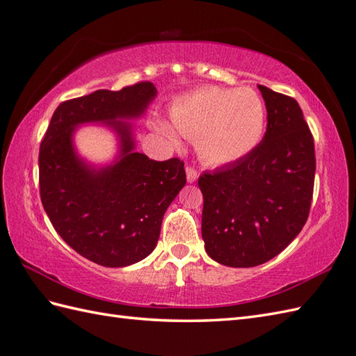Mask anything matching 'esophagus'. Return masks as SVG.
Masks as SVG:
<instances>
[{
    "mask_svg": "<svg viewBox=\"0 0 356 356\" xmlns=\"http://www.w3.org/2000/svg\"><path fill=\"white\" fill-rule=\"evenodd\" d=\"M186 175H187V181H188V183H195V181L198 179L200 173H198V170H196V169L193 168V165L188 164V165H186Z\"/></svg>",
    "mask_w": 356,
    "mask_h": 356,
    "instance_id": "1",
    "label": "esophagus"
}]
</instances>
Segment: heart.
<instances>
[{"mask_svg":"<svg viewBox=\"0 0 356 356\" xmlns=\"http://www.w3.org/2000/svg\"><path fill=\"white\" fill-rule=\"evenodd\" d=\"M175 129L187 138H198V151L210 164H232L254 151L265 131V105L250 88L201 86L177 100L170 111ZM161 132L175 137L169 124Z\"/></svg>","mask_w":356,"mask_h":356,"instance_id":"obj_1","label":"heart"}]
</instances>
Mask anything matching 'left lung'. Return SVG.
<instances>
[{
  "label": "left lung",
  "mask_w": 356,
  "mask_h": 356,
  "mask_svg": "<svg viewBox=\"0 0 356 356\" xmlns=\"http://www.w3.org/2000/svg\"><path fill=\"white\" fill-rule=\"evenodd\" d=\"M266 132L242 160L198 179L202 239L218 264L250 268L277 256L309 216L315 146L297 100L259 85Z\"/></svg>",
  "instance_id": "8db88e82"
}]
</instances>
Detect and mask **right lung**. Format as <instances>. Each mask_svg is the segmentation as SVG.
<instances>
[{
    "label": "right lung",
    "instance_id": "1",
    "mask_svg": "<svg viewBox=\"0 0 356 356\" xmlns=\"http://www.w3.org/2000/svg\"><path fill=\"white\" fill-rule=\"evenodd\" d=\"M155 94L154 83L138 82L62 102L39 146L47 216L71 248L102 266H128L151 254L164 211L186 184L184 161L134 152L129 124L117 122L143 114ZM85 121H106L119 132L122 155L115 165L92 171L75 156L70 136Z\"/></svg>",
    "mask_w": 356,
    "mask_h": 356
}]
</instances>
